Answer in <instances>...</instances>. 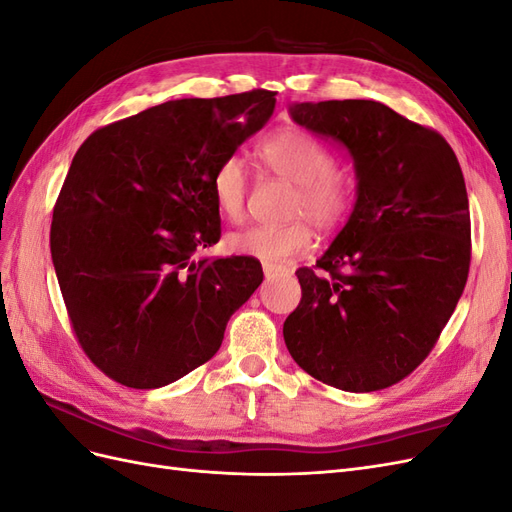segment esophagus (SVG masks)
<instances>
[{"mask_svg": "<svg viewBox=\"0 0 512 512\" xmlns=\"http://www.w3.org/2000/svg\"><path fill=\"white\" fill-rule=\"evenodd\" d=\"M262 271H265V277H275V275H280L284 269L275 267V265H262Z\"/></svg>", "mask_w": 512, "mask_h": 512, "instance_id": "obj_1", "label": "esophagus"}]
</instances>
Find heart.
I'll return each mask as SVG.
<instances>
[{
    "label": "heart",
    "mask_w": 512,
    "mask_h": 512,
    "mask_svg": "<svg viewBox=\"0 0 512 512\" xmlns=\"http://www.w3.org/2000/svg\"><path fill=\"white\" fill-rule=\"evenodd\" d=\"M262 162L277 177L297 185L292 198V218L284 226H250L228 237L235 254L252 256L265 265H280L294 254L307 252L314 243V222L322 230L344 224L354 203V181L335 168V153L316 136L303 130H282L258 147ZM213 198L220 213L239 222L247 205V170L239 156L226 158L213 175Z\"/></svg>",
    "instance_id": "obj_1"
}]
</instances>
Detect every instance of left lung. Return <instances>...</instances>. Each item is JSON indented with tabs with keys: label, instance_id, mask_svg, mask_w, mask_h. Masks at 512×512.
I'll list each match as a JSON object with an SVG mask.
<instances>
[{
	"label": "left lung",
	"instance_id": "8db88e82",
	"mask_svg": "<svg viewBox=\"0 0 512 512\" xmlns=\"http://www.w3.org/2000/svg\"><path fill=\"white\" fill-rule=\"evenodd\" d=\"M290 117L348 149L356 203L316 269L297 271L303 297L284 322L286 348L335 389H386L425 361L466 288L461 166L436 130L374 100L301 102Z\"/></svg>",
	"mask_w": 512,
	"mask_h": 512
}]
</instances>
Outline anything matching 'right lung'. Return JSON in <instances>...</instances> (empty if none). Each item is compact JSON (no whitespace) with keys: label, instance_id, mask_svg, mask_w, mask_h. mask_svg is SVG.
Segmentation results:
<instances>
[{"label":"right lung","instance_id":"obj_1","mask_svg":"<svg viewBox=\"0 0 512 512\" xmlns=\"http://www.w3.org/2000/svg\"><path fill=\"white\" fill-rule=\"evenodd\" d=\"M273 108L267 89L170 100L108 123L76 151L51 256L76 339L108 378L160 389L190 374L260 286L256 258L196 254L222 235L215 170Z\"/></svg>","mask_w":512,"mask_h":512}]
</instances>
